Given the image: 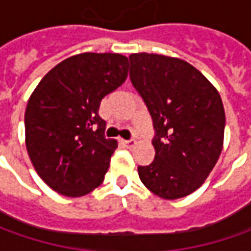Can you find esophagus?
<instances>
[{
	"label": "esophagus",
	"instance_id": "34e87169",
	"mask_svg": "<svg viewBox=\"0 0 251 251\" xmlns=\"http://www.w3.org/2000/svg\"><path fill=\"white\" fill-rule=\"evenodd\" d=\"M121 142H123V145L127 147V148H132V147L137 144V141L134 140V138H130V140H121Z\"/></svg>",
	"mask_w": 251,
	"mask_h": 251
}]
</instances>
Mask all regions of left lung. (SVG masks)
<instances>
[{"label": "left lung", "instance_id": "obj_1", "mask_svg": "<svg viewBox=\"0 0 251 251\" xmlns=\"http://www.w3.org/2000/svg\"><path fill=\"white\" fill-rule=\"evenodd\" d=\"M130 79L155 130V159L138 166L141 181L160 198L186 197L204 183L221 155V96L197 68L159 54H131Z\"/></svg>", "mask_w": 251, "mask_h": 251}]
</instances>
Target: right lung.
<instances>
[{
  "instance_id": "1",
  "label": "right lung",
  "mask_w": 251,
  "mask_h": 251,
  "mask_svg": "<svg viewBox=\"0 0 251 251\" xmlns=\"http://www.w3.org/2000/svg\"><path fill=\"white\" fill-rule=\"evenodd\" d=\"M127 57L83 53L55 65L36 86L25 113L26 148L54 191L81 197L99 187L117 148L104 137L101 99L127 78Z\"/></svg>"
}]
</instances>
